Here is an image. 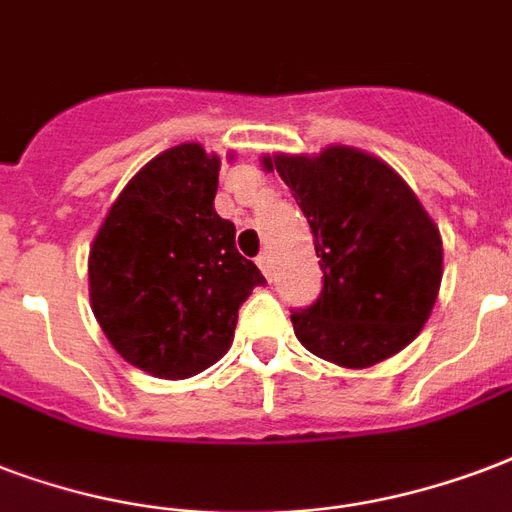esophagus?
<instances>
[{
  "label": "esophagus",
  "instance_id": "1",
  "mask_svg": "<svg viewBox=\"0 0 512 512\" xmlns=\"http://www.w3.org/2000/svg\"><path fill=\"white\" fill-rule=\"evenodd\" d=\"M257 268H260L265 276H271V255H268V252H263V255L257 257Z\"/></svg>",
  "mask_w": 512,
  "mask_h": 512
}]
</instances>
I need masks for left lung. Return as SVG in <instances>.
<instances>
[{
	"label": "left lung",
	"mask_w": 512,
	"mask_h": 512,
	"mask_svg": "<svg viewBox=\"0 0 512 512\" xmlns=\"http://www.w3.org/2000/svg\"><path fill=\"white\" fill-rule=\"evenodd\" d=\"M306 214L319 268L314 306L292 311L298 341L341 368L395 357L421 333L443 279V239L408 182L370 152L263 155Z\"/></svg>",
	"instance_id": "obj_1"
}]
</instances>
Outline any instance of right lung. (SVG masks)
I'll list each match as a JSON object with an SVG mask.
<instances>
[{
    "label": "right lung",
    "mask_w": 512,
    "mask_h": 512,
    "mask_svg": "<svg viewBox=\"0 0 512 512\" xmlns=\"http://www.w3.org/2000/svg\"><path fill=\"white\" fill-rule=\"evenodd\" d=\"M220 155L185 142L136 171L88 255L93 317L112 349L155 378H190L230 349L263 273L214 212Z\"/></svg>",
    "instance_id": "right-lung-1"
}]
</instances>
